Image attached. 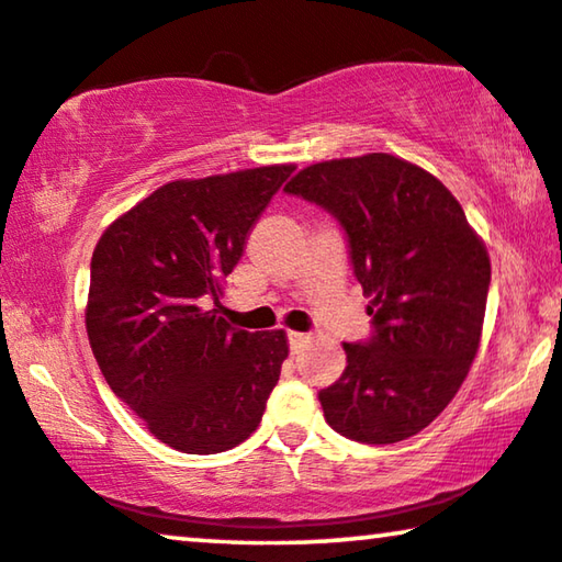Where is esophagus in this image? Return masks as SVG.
<instances>
[{"instance_id": "esophagus-1", "label": "esophagus", "mask_w": 562, "mask_h": 562, "mask_svg": "<svg viewBox=\"0 0 562 562\" xmlns=\"http://www.w3.org/2000/svg\"><path fill=\"white\" fill-rule=\"evenodd\" d=\"M288 344L292 353H300L307 346V336L305 334H288Z\"/></svg>"}]
</instances>
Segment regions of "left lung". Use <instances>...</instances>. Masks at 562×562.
<instances>
[{
	"label": "left lung",
	"mask_w": 562,
	"mask_h": 562,
	"mask_svg": "<svg viewBox=\"0 0 562 562\" xmlns=\"http://www.w3.org/2000/svg\"><path fill=\"white\" fill-rule=\"evenodd\" d=\"M284 193L341 226L371 334L344 344L346 369L318 392L344 438L386 446L417 436L456 397L484 326L492 265L446 186L371 153L300 170Z\"/></svg>",
	"instance_id": "8db88e82"
}]
</instances>
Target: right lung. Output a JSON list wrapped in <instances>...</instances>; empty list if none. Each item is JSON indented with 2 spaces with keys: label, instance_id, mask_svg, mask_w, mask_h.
<instances>
[{
  "label": "right lung",
  "instance_id": "obj_1",
  "mask_svg": "<svg viewBox=\"0 0 562 562\" xmlns=\"http://www.w3.org/2000/svg\"><path fill=\"white\" fill-rule=\"evenodd\" d=\"M292 170L176 180L116 218L93 249L86 330L101 374L157 440L183 453L247 440L280 379L282 330L232 328L218 295Z\"/></svg>",
  "mask_w": 562,
  "mask_h": 562
}]
</instances>
